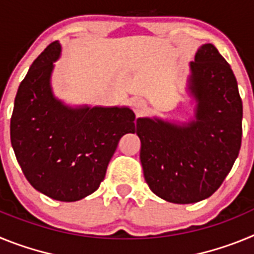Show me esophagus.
I'll use <instances>...</instances> for the list:
<instances>
[{"label":"esophagus","mask_w":254,"mask_h":254,"mask_svg":"<svg viewBox=\"0 0 254 254\" xmlns=\"http://www.w3.org/2000/svg\"><path fill=\"white\" fill-rule=\"evenodd\" d=\"M133 111L134 113H136V116L140 117L142 116L145 112L147 111V102L145 99H141V98H138V99H136L133 102Z\"/></svg>","instance_id":"obj_1"}]
</instances>
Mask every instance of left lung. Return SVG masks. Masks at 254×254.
Returning a JSON list of instances; mask_svg holds the SVG:
<instances>
[{"instance_id": "left-lung-1", "label": "left lung", "mask_w": 254, "mask_h": 254, "mask_svg": "<svg viewBox=\"0 0 254 254\" xmlns=\"http://www.w3.org/2000/svg\"><path fill=\"white\" fill-rule=\"evenodd\" d=\"M190 68L193 120L136 122L145 181L158 197L182 205L202 201L221 186L241 150L243 118L237 78L216 47H199Z\"/></svg>"}]
</instances>
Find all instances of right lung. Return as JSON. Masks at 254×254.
<instances>
[{"mask_svg":"<svg viewBox=\"0 0 254 254\" xmlns=\"http://www.w3.org/2000/svg\"><path fill=\"white\" fill-rule=\"evenodd\" d=\"M61 44L33 62L17 90L10 134L24 176L40 193L73 202L99 188L121 137L134 133L128 107H71L53 94Z\"/></svg>","mask_w":254,"mask_h":254,"instance_id":"obj_1","label":"right lung"}]
</instances>
